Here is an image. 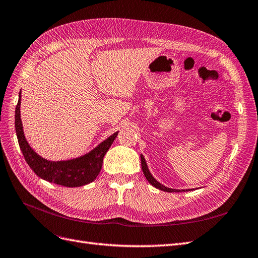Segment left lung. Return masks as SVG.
I'll use <instances>...</instances> for the list:
<instances>
[{
	"label": "left lung",
	"instance_id": "1",
	"mask_svg": "<svg viewBox=\"0 0 258 258\" xmlns=\"http://www.w3.org/2000/svg\"><path fill=\"white\" fill-rule=\"evenodd\" d=\"M141 161H142V168H143V172L145 174V177L147 178V180H148L151 183L153 187H156L157 189L162 190V191H166V192H180V191H191V190H194V189H181V190H179V189H172V188L165 187L164 185H162V183H160L151 175L149 168H148V165H147V162H146L143 154H141Z\"/></svg>",
	"mask_w": 258,
	"mask_h": 258
}]
</instances>
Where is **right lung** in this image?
Masks as SVG:
<instances>
[{
    "label": "right lung",
    "mask_w": 258,
    "mask_h": 258,
    "mask_svg": "<svg viewBox=\"0 0 258 258\" xmlns=\"http://www.w3.org/2000/svg\"><path fill=\"white\" fill-rule=\"evenodd\" d=\"M20 93L18 104L16 106V110H15V128H16L20 149L23 151L25 160L27 161L28 165L31 167V170L40 178L63 187L85 186L96 179L100 173L105 154L114 142L119 132H115L114 134L106 138L97 147H95L93 150L79 158L64 161L46 160L39 156L26 139L23 122L20 119Z\"/></svg>",
    "instance_id": "add662e5"
}]
</instances>
